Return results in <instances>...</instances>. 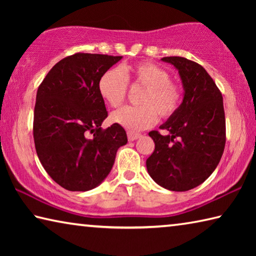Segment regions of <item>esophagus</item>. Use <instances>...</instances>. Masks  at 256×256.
I'll list each match as a JSON object with an SVG mask.
<instances>
[{
    "instance_id": "obj_1",
    "label": "esophagus",
    "mask_w": 256,
    "mask_h": 256,
    "mask_svg": "<svg viewBox=\"0 0 256 256\" xmlns=\"http://www.w3.org/2000/svg\"><path fill=\"white\" fill-rule=\"evenodd\" d=\"M141 136V134H138V133H134V132H128V141H134V140H136L138 138H140Z\"/></svg>"
}]
</instances>
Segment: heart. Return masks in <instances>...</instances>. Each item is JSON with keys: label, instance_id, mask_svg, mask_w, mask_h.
<instances>
[{"label": "heart", "instance_id": "b5f03b06", "mask_svg": "<svg viewBox=\"0 0 256 256\" xmlns=\"http://www.w3.org/2000/svg\"><path fill=\"white\" fill-rule=\"evenodd\" d=\"M170 73L151 62H140L123 66L122 70L106 71L98 81V92L104 102L118 108L128 96V84L144 88L138 102L141 106L123 107L112 115V122L130 131H141L162 120L170 118L180 107L183 94Z\"/></svg>", "mask_w": 256, "mask_h": 256}]
</instances>
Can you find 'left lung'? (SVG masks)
I'll use <instances>...</instances> for the list:
<instances>
[{
  "instance_id": "obj_1",
  "label": "left lung",
  "mask_w": 256,
  "mask_h": 256,
  "mask_svg": "<svg viewBox=\"0 0 256 256\" xmlns=\"http://www.w3.org/2000/svg\"><path fill=\"white\" fill-rule=\"evenodd\" d=\"M184 86L180 107L160 128L162 136L149 132L154 151L146 159V170L164 188L183 192L203 183L222 159L226 144V120L222 94L200 64L180 56H167Z\"/></svg>"
}]
</instances>
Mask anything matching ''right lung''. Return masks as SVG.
<instances>
[{"label": "right lung", "mask_w": 256, "mask_h": 256, "mask_svg": "<svg viewBox=\"0 0 256 256\" xmlns=\"http://www.w3.org/2000/svg\"><path fill=\"white\" fill-rule=\"evenodd\" d=\"M122 56L76 53L60 60L38 86L34 140L38 158L53 180L68 190H89L110 174L120 146L118 124L104 130L108 116L98 81Z\"/></svg>", "instance_id": "1"}]
</instances>
